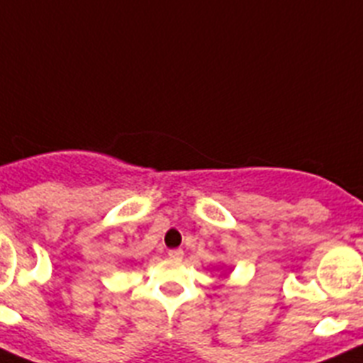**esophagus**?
I'll use <instances>...</instances> for the list:
<instances>
[{"label": "esophagus", "mask_w": 363, "mask_h": 363, "mask_svg": "<svg viewBox=\"0 0 363 363\" xmlns=\"http://www.w3.org/2000/svg\"><path fill=\"white\" fill-rule=\"evenodd\" d=\"M168 256L172 257V259L179 261V259H182V256H184V252H182L181 248H172V250L168 252Z\"/></svg>", "instance_id": "1"}]
</instances>
